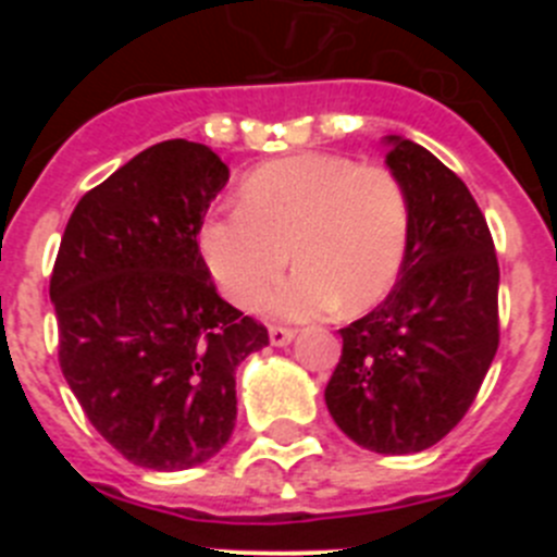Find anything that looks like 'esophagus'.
I'll list each match as a JSON object with an SVG mask.
<instances>
[{
	"instance_id": "1",
	"label": "esophagus",
	"mask_w": 557,
	"mask_h": 557,
	"mask_svg": "<svg viewBox=\"0 0 557 557\" xmlns=\"http://www.w3.org/2000/svg\"><path fill=\"white\" fill-rule=\"evenodd\" d=\"M295 339V332L287 326H270V343L273 346H289Z\"/></svg>"
}]
</instances>
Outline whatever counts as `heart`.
<instances>
[{
	"label": "heart",
	"instance_id": "obj_1",
	"mask_svg": "<svg viewBox=\"0 0 557 557\" xmlns=\"http://www.w3.org/2000/svg\"><path fill=\"white\" fill-rule=\"evenodd\" d=\"M236 209L200 228V253L236 307L253 309L289 262L298 273L268 298L275 318L362 312L385 298L405 262L410 203L387 166L293 156L245 178Z\"/></svg>",
	"mask_w": 557,
	"mask_h": 557
}]
</instances>
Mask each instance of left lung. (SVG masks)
I'll return each mask as SVG.
<instances>
[{
    "label": "left lung",
    "instance_id": "left-lung-1",
    "mask_svg": "<svg viewBox=\"0 0 557 557\" xmlns=\"http://www.w3.org/2000/svg\"><path fill=\"white\" fill-rule=\"evenodd\" d=\"M385 145L410 203L405 262L385 301L339 329L326 407L362 449L412 455L460 424L494 362L499 264L469 186L416 141Z\"/></svg>",
    "mask_w": 557,
    "mask_h": 557
}]
</instances>
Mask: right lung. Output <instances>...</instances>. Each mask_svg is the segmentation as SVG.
I'll return each mask as SVG.
<instances>
[{
	"label": "right lung",
	"mask_w": 557,
	"mask_h": 557,
	"mask_svg": "<svg viewBox=\"0 0 557 557\" xmlns=\"http://www.w3.org/2000/svg\"><path fill=\"white\" fill-rule=\"evenodd\" d=\"M225 184L211 147H147L83 195L49 278L63 376L91 426L141 469L218 455L234 432L236 366L268 346V329L220 298L200 256Z\"/></svg>",
	"instance_id": "add662e5"
}]
</instances>
